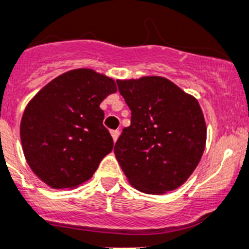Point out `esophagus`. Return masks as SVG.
<instances>
[{
  "label": "esophagus",
  "mask_w": 249,
  "mask_h": 249,
  "mask_svg": "<svg viewBox=\"0 0 249 249\" xmlns=\"http://www.w3.org/2000/svg\"><path fill=\"white\" fill-rule=\"evenodd\" d=\"M111 134V138H113V140H114V142H115V141L118 140V138H119V130H113V131L110 132Z\"/></svg>",
  "instance_id": "esophagus-1"
}]
</instances>
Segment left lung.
<instances>
[{"label": "left lung", "instance_id": "8db88e82", "mask_svg": "<svg viewBox=\"0 0 249 249\" xmlns=\"http://www.w3.org/2000/svg\"><path fill=\"white\" fill-rule=\"evenodd\" d=\"M131 110L114 153L134 188L146 194L177 189L200 162L206 124L196 98L161 76L118 80Z\"/></svg>", "mask_w": 249, "mask_h": 249}]
</instances>
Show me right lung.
Instances as JSON below:
<instances>
[{"label":"right lung","instance_id":"right-lung-1","mask_svg":"<svg viewBox=\"0 0 249 249\" xmlns=\"http://www.w3.org/2000/svg\"><path fill=\"white\" fill-rule=\"evenodd\" d=\"M115 92L113 78L76 69L50 81L32 98L20 122V141L39 179L54 189H72L92 177L113 150L99 106Z\"/></svg>","mask_w":249,"mask_h":249}]
</instances>
